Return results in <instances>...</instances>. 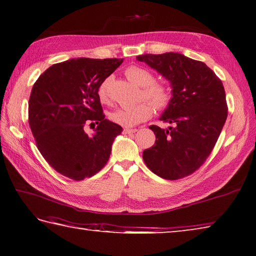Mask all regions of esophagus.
Masks as SVG:
<instances>
[{
    "instance_id": "34e87169",
    "label": "esophagus",
    "mask_w": 256,
    "mask_h": 256,
    "mask_svg": "<svg viewBox=\"0 0 256 256\" xmlns=\"http://www.w3.org/2000/svg\"><path fill=\"white\" fill-rule=\"evenodd\" d=\"M124 132H126V134H130V132H137V128H126L124 130Z\"/></svg>"
}]
</instances>
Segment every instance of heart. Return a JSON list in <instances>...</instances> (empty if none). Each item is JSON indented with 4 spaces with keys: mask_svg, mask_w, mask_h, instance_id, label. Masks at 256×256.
I'll use <instances>...</instances> for the list:
<instances>
[{
    "mask_svg": "<svg viewBox=\"0 0 256 256\" xmlns=\"http://www.w3.org/2000/svg\"><path fill=\"white\" fill-rule=\"evenodd\" d=\"M126 76L132 84L141 86V97L148 99L156 108H168L172 100L170 88L163 84L154 82V76L146 69L138 66H130L126 70ZM110 82L112 78L108 77L98 88V98L102 104H108L110 102ZM154 108L150 102H142L134 106L120 108L108 115L114 124L121 126H134L140 122L146 121L152 115Z\"/></svg>",
    "mask_w": 256,
    "mask_h": 256,
    "instance_id": "b5f03b06",
    "label": "heart"
}]
</instances>
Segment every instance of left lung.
Returning a JSON list of instances; mask_svg holds the SVG:
<instances>
[{
    "label": "left lung",
    "instance_id": "8db88e82",
    "mask_svg": "<svg viewBox=\"0 0 256 256\" xmlns=\"http://www.w3.org/2000/svg\"><path fill=\"white\" fill-rule=\"evenodd\" d=\"M170 80L172 100L161 120L174 126H150L154 146L143 152L148 168L166 180L194 174L212 152L223 128L228 106L224 86L204 62L181 53L137 56Z\"/></svg>",
    "mask_w": 256,
    "mask_h": 256
}]
</instances>
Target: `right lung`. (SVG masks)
I'll use <instances>...</instances> for the list:
<instances>
[{"label":"right lung","mask_w":256,"mask_h":256,"mask_svg":"<svg viewBox=\"0 0 256 256\" xmlns=\"http://www.w3.org/2000/svg\"><path fill=\"white\" fill-rule=\"evenodd\" d=\"M122 58H73L55 64L33 84L28 118L42 156L52 168L75 181L97 174L108 161L122 128L104 118L98 88ZM96 123L92 136L83 128Z\"/></svg>","instance_id":"right-lung-1"}]
</instances>
